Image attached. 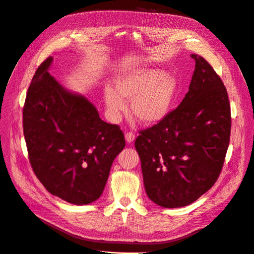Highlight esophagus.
Masks as SVG:
<instances>
[{"label": "esophagus", "instance_id": "34e87169", "mask_svg": "<svg viewBox=\"0 0 254 254\" xmlns=\"http://www.w3.org/2000/svg\"><path fill=\"white\" fill-rule=\"evenodd\" d=\"M125 140L127 143H132L134 141V134L131 132H127L125 134Z\"/></svg>", "mask_w": 254, "mask_h": 254}]
</instances>
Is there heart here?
Segmentation results:
<instances>
[{
  "label": "heart",
  "instance_id": "1",
  "mask_svg": "<svg viewBox=\"0 0 254 254\" xmlns=\"http://www.w3.org/2000/svg\"><path fill=\"white\" fill-rule=\"evenodd\" d=\"M178 92V82L167 72L151 68H137L119 75L114 90L106 88L105 105L111 120L117 121L130 101L133 118L144 126H153L165 120L171 112Z\"/></svg>",
  "mask_w": 254,
  "mask_h": 254
}]
</instances>
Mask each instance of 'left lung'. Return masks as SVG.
Masks as SVG:
<instances>
[{
	"label": "left lung",
	"mask_w": 254,
	"mask_h": 254,
	"mask_svg": "<svg viewBox=\"0 0 254 254\" xmlns=\"http://www.w3.org/2000/svg\"><path fill=\"white\" fill-rule=\"evenodd\" d=\"M181 104L165 120L140 131L134 146L146 194L163 207L190 204L216 182L230 141L226 87L201 56Z\"/></svg>",
	"instance_id": "1"
}]
</instances>
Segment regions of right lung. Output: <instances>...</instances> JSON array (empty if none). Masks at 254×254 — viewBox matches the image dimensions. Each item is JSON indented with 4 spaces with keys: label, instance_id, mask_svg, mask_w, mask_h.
I'll list each match as a JSON object with an SVG mask.
<instances>
[{
    "label": "right lung",
    "instance_id": "right-lung-1",
    "mask_svg": "<svg viewBox=\"0 0 254 254\" xmlns=\"http://www.w3.org/2000/svg\"><path fill=\"white\" fill-rule=\"evenodd\" d=\"M53 57L38 67L23 108V130L37 178L51 194L72 204L102 196L114 159L125 147L118 125L49 73Z\"/></svg>",
    "mask_w": 254,
    "mask_h": 254
}]
</instances>
